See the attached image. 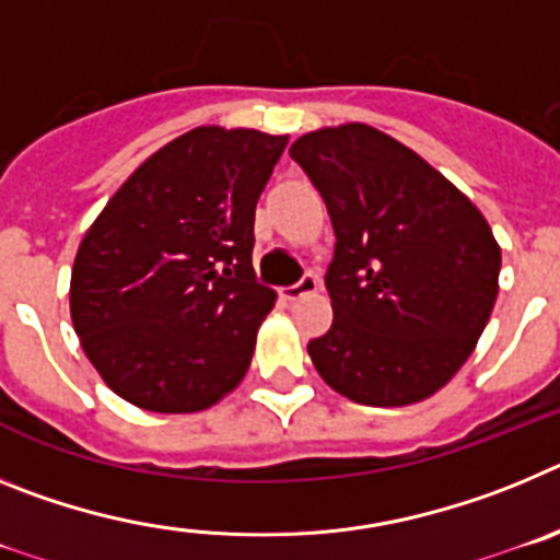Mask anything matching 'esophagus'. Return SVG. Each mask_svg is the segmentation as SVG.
Returning <instances> with one entry per match:
<instances>
[{
	"label": "esophagus",
	"mask_w": 560,
	"mask_h": 560,
	"mask_svg": "<svg viewBox=\"0 0 560 560\" xmlns=\"http://www.w3.org/2000/svg\"><path fill=\"white\" fill-rule=\"evenodd\" d=\"M319 289V280H316L314 275H303L300 277V283H294V285H285V289H280V296H283L285 303H296V300H300V296H305V294H314V291Z\"/></svg>",
	"instance_id": "esophagus-1"
}]
</instances>
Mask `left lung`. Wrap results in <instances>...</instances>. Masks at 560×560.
<instances>
[{
  "mask_svg": "<svg viewBox=\"0 0 560 560\" xmlns=\"http://www.w3.org/2000/svg\"><path fill=\"white\" fill-rule=\"evenodd\" d=\"M289 153L336 232L334 325L308 341L316 373L364 407L429 398L491 319L502 266L491 226L423 156L364 122L303 133Z\"/></svg>",
  "mask_w": 560,
  "mask_h": 560,
  "instance_id": "obj_1",
  "label": "left lung"
}]
</instances>
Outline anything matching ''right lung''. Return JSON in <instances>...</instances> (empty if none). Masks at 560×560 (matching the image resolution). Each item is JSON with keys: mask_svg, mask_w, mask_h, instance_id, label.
Returning a JSON list of instances; mask_svg holds the SVG:
<instances>
[{"mask_svg": "<svg viewBox=\"0 0 560 560\" xmlns=\"http://www.w3.org/2000/svg\"><path fill=\"white\" fill-rule=\"evenodd\" d=\"M289 137L199 126L148 156L78 246L69 314L101 378L185 415L241 384L277 294L252 269L255 207Z\"/></svg>", "mask_w": 560, "mask_h": 560, "instance_id": "obj_1", "label": "right lung"}]
</instances>
